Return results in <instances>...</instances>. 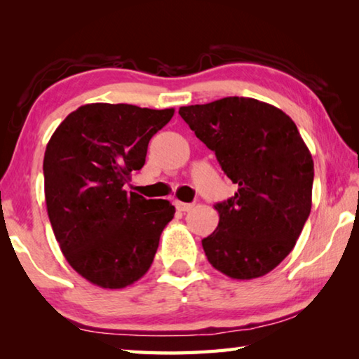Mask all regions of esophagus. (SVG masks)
I'll return each instance as SVG.
<instances>
[{
    "label": "esophagus",
    "mask_w": 359,
    "mask_h": 359,
    "mask_svg": "<svg viewBox=\"0 0 359 359\" xmlns=\"http://www.w3.org/2000/svg\"><path fill=\"white\" fill-rule=\"evenodd\" d=\"M175 209L180 210V212H188L190 209H193V204L190 203H182V201H174Z\"/></svg>",
    "instance_id": "1"
}]
</instances>
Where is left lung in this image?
<instances>
[{
    "mask_svg": "<svg viewBox=\"0 0 359 359\" xmlns=\"http://www.w3.org/2000/svg\"><path fill=\"white\" fill-rule=\"evenodd\" d=\"M179 114L238 185L215 204L220 220L203 239L205 257L231 278L266 276L293 250L312 209L313 160L297 126L278 107L242 96Z\"/></svg>",
    "mask_w": 359,
    "mask_h": 359,
    "instance_id": "obj_1",
    "label": "left lung"
}]
</instances>
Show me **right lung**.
Masks as SVG:
<instances>
[{"mask_svg": "<svg viewBox=\"0 0 359 359\" xmlns=\"http://www.w3.org/2000/svg\"><path fill=\"white\" fill-rule=\"evenodd\" d=\"M174 109L93 102L71 112L48 141L44 193L53 234L79 276L101 288L137 282L174 218L166 199L123 185L145 163L149 141Z\"/></svg>", "mask_w": 359, "mask_h": 359, "instance_id": "obj_1", "label": "right lung"}]
</instances>
